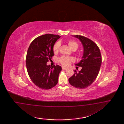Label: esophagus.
<instances>
[{"label":"esophagus","mask_w":124,"mask_h":124,"mask_svg":"<svg viewBox=\"0 0 124 124\" xmlns=\"http://www.w3.org/2000/svg\"><path fill=\"white\" fill-rule=\"evenodd\" d=\"M62 70H67V68H66L64 67H62Z\"/></svg>","instance_id":"34e87169"}]
</instances>
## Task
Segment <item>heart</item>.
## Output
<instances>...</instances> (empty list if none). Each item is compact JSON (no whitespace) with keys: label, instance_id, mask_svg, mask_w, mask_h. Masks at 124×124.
<instances>
[{"label":"heart","instance_id":"obj_1","mask_svg":"<svg viewBox=\"0 0 124 124\" xmlns=\"http://www.w3.org/2000/svg\"><path fill=\"white\" fill-rule=\"evenodd\" d=\"M68 45L72 50H76L79 47V45L77 42L74 40H70L68 42ZM60 42H56L53 47V51L54 53H57L60 48ZM59 61L62 65L64 66H68L72 62L74 61V59L71 57L62 56L59 58Z\"/></svg>","mask_w":124,"mask_h":124}]
</instances>
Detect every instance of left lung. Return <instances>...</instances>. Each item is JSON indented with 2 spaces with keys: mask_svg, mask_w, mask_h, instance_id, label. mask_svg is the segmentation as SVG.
I'll return each instance as SVG.
<instances>
[{
  "mask_svg": "<svg viewBox=\"0 0 124 124\" xmlns=\"http://www.w3.org/2000/svg\"><path fill=\"white\" fill-rule=\"evenodd\" d=\"M82 43L84 54L82 60L76 65L82 67L79 73L74 74L69 79L72 86L78 89H85L92 84L97 77L101 64L102 58L99 48L89 38L78 35L75 36Z\"/></svg>",
  "mask_w": 124,
  "mask_h": 124,
  "instance_id": "1",
  "label": "left lung"
}]
</instances>
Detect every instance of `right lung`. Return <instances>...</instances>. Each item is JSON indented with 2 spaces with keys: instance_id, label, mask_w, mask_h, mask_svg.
I'll return each mask as SVG.
<instances>
[{
  "instance_id": "1",
  "label": "right lung",
  "mask_w": 124,
  "mask_h": 124,
  "mask_svg": "<svg viewBox=\"0 0 124 124\" xmlns=\"http://www.w3.org/2000/svg\"><path fill=\"white\" fill-rule=\"evenodd\" d=\"M60 35L46 34L35 38L31 42L27 53V70L31 80L39 88L49 90L58 82L61 66L47 65L54 56L53 47Z\"/></svg>"
}]
</instances>
